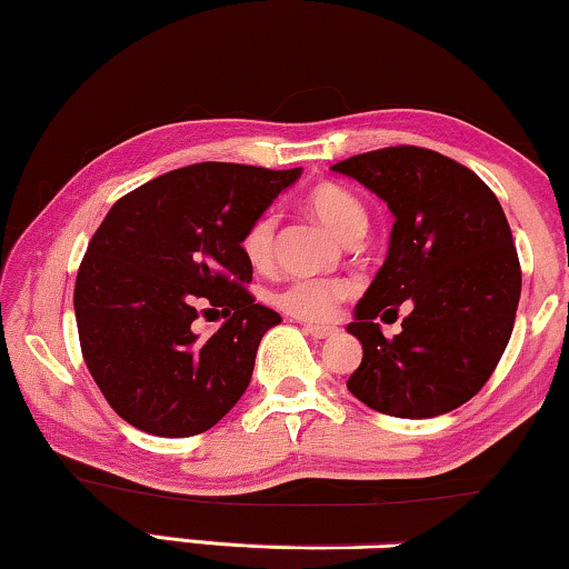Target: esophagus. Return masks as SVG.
Segmentation results:
<instances>
[{"instance_id":"1","label":"esophagus","mask_w":569,"mask_h":569,"mask_svg":"<svg viewBox=\"0 0 569 569\" xmlns=\"http://www.w3.org/2000/svg\"><path fill=\"white\" fill-rule=\"evenodd\" d=\"M302 331H306V335H311L313 339H327L331 335H337L335 327H319V323H306Z\"/></svg>"}]
</instances>
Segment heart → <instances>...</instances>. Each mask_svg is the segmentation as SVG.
Returning a JSON list of instances; mask_svg holds the SVG:
<instances>
[{
    "label": "heart",
    "mask_w": 569,
    "mask_h": 569,
    "mask_svg": "<svg viewBox=\"0 0 569 569\" xmlns=\"http://www.w3.org/2000/svg\"><path fill=\"white\" fill-rule=\"evenodd\" d=\"M308 211L321 221L331 234L342 242H356L366 232L368 217L363 203L350 193L348 188L323 182L316 186L306 198ZM274 213H261L248 224L242 234V253L256 269H267L274 258ZM352 292V284L345 279H292L274 295V302L282 311L298 316V319L321 321L335 313L337 302Z\"/></svg>",
    "instance_id": "1"
}]
</instances>
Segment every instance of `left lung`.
Here are the masks:
<instances>
[{"mask_svg":"<svg viewBox=\"0 0 569 569\" xmlns=\"http://www.w3.org/2000/svg\"><path fill=\"white\" fill-rule=\"evenodd\" d=\"M331 169L395 217L387 261L348 323L363 345L348 389L383 416H445L478 395L512 337L522 277L505 211L476 172L416 146ZM400 307L403 331L387 340L375 316L393 320Z\"/></svg>","mask_w":569,"mask_h":569,"instance_id":"left-lung-1","label":"left lung"}]
</instances>
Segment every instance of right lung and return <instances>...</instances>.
Wrapping results in <instances>:
<instances>
[{"instance_id":"1","label":"right lung","mask_w":569,"mask_h":569,"mask_svg":"<svg viewBox=\"0 0 569 569\" xmlns=\"http://www.w3.org/2000/svg\"><path fill=\"white\" fill-rule=\"evenodd\" d=\"M302 169L203 161L122 196L76 279L86 366L120 418L153 437L209 431L248 389L261 337L282 316L253 300L242 234ZM201 307L228 321L194 331Z\"/></svg>"}]
</instances>
